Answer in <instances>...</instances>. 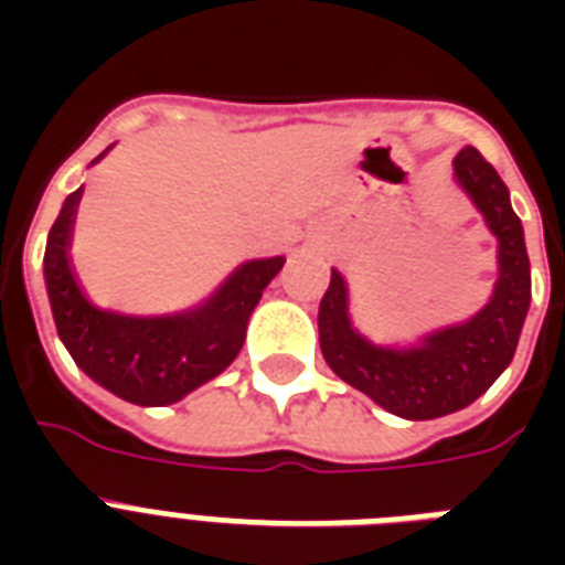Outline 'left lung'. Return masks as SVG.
<instances>
[{"label":"left lung","instance_id":"1","mask_svg":"<svg viewBox=\"0 0 565 565\" xmlns=\"http://www.w3.org/2000/svg\"><path fill=\"white\" fill-rule=\"evenodd\" d=\"M455 181L499 239V281L472 319L430 331L413 345H377L352 326L343 273L331 269L319 301V345L328 366L402 419L448 416L487 393L513 361L531 308L525 231L508 184L472 146L457 152Z\"/></svg>","mask_w":565,"mask_h":565}]
</instances>
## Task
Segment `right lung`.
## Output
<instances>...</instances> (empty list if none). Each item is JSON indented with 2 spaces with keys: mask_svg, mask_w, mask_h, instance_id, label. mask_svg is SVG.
I'll return each mask as SVG.
<instances>
[{
  "mask_svg": "<svg viewBox=\"0 0 565 565\" xmlns=\"http://www.w3.org/2000/svg\"><path fill=\"white\" fill-rule=\"evenodd\" d=\"M105 152L93 163H99ZM82 193L84 188H78L64 199L43 255V278L57 337L73 354L75 366L108 393L140 407L181 402L195 386L228 370L246 343L252 310L287 257H257L239 264L211 299L179 313L135 317L105 310L84 296L70 266V237Z\"/></svg>",
  "mask_w": 565,
  "mask_h": 565,
  "instance_id": "right-lung-1",
  "label": "right lung"
}]
</instances>
